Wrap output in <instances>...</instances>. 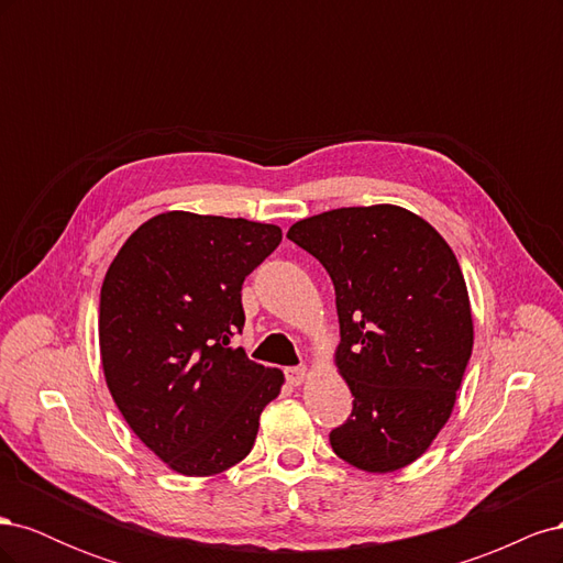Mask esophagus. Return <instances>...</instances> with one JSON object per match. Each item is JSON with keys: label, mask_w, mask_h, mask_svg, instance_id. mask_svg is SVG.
Instances as JSON below:
<instances>
[{"label": "esophagus", "mask_w": 563, "mask_h": 563, "mask_svg": "<svg viewBox=\"0 0 563 563\" xmlns=\"http://www.w3.org/2000/svg\"><path fill=\"white\" fill-rule=\"evenodd\" d=\"M305 378H308V368H305V366H294V368H286V380L291 383L294 387L302 385V383H305Z\"/></svg>", "instance_id": "esophagus-1"}]
</instances>
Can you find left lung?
<instances>
[{
  "mask_svg": "<svg viewBox=\"0 0 563 563\" xmlns=\"http://www.w3.org/2000/svg\"><path fill=\"white\" fill-rule=\"evenodd\" d=\"M288 240L327 267L352 416L331 449L371 474L411 465L449 422L474 345L463 269L428 220L395 203L298 220Z\"/></svg>",
  "mask_w": 563,
  "mask_h": 563,
  "instance_id": "obj_1",
  "label": "left lung"
}]
</instances>
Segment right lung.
<instances>
[{"mask_svg":"<svg viewBox=\"0 0 563 563\" xmlns=\"http://www.w3.org/2000/svg\"><path fill=\"white\" fill-rule=\"evenodd\" d=\"M282 242L246 218L164 211L135 230L100 288L98 343L110 395L168 470L211 476L242 463L284 373L230 338L242 284Z\"/></svg>","mask_w":563,"mask_h":563,"instance_id":"add662e5","label":"right lung"}]
</instances>
